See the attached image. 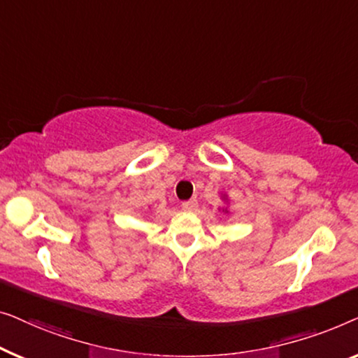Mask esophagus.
I'll return each instance as SVG.
<instances>
[{"instance_id":"34e87169","label":"esophagus","mask_w":358,"mask_h":358,"mask_svg":"<svg viewBox=\"0 0 358 358\" xmlns=\"http://www.w3.org/2000/svg\"><path fill=\"white\" fill-rule=\"evenodd\" d=\"M181 208H183L185 210H194L196 208H198V201L196 199L183 201V203H181Z\"/></svg>"}]
</instances>
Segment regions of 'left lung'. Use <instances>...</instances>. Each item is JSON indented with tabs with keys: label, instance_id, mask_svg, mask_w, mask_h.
I'll list each match as a JSON object with an SVG mask.
<instances>
[{
	"label": "left lung",
	"instance_id": "left-lung-1",
	"mask_svg": "<svg viewBox=\"0 0 358 358\" xmlns=\"http://www.w3.org/2000/svg\"><path fill=\"white\" fill-rule=\"evenodd\" d=\"M225 210H227V209H225Z\"/></svg>",
	"mask_w": 358,
	"mask_h": 358
}]
</instances>
